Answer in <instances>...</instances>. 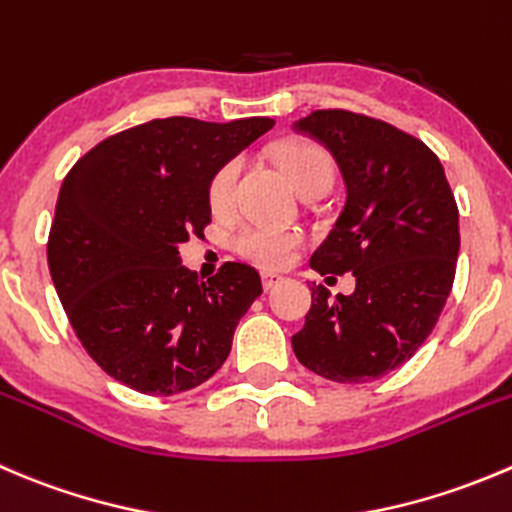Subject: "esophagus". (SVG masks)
Returning <instances> with one entry per match:
<instances>
[{
    "instance_id": "esophagus-1",
    "label": "esophagus",
    "mask_w": 512,
    "mask_h": 512,
    "mask_svg": "<svg viewBox=\"0 0 512 512\" xmlns=\"http://www.w3.org/2000/svg\"><path fill=\"white\" fill-rule=\"evenodd\" d=\"M280 282H282V277L275 275V272H262V287H265L267 292L275 290V287L280 285Z\"/></svg>"
}]
</instances>
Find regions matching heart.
<instances>
[{"mask_svg": "<svg viewBox=\"0 0 512 512\" xmlns=\"http://www.w3.org/2000/svg\"><path fill=\"white\" fill-rule=\"evenodd\" d=\"M282 172L287 180L305 192L312 185H332L335 177V162L322 147L310 145V142H290L277 155ZM240 177V160L222 162L210 177L207 185V200L215 212H227L235 202V185ZM302 245V237L292 230H280V227H260L250 225L242 227L235 237V247L242 257H247L255 265L277 270L295 260L297 250Z\"/></svg>", "mask_w": 512, "mask_h": 512, "instance_id": "b5f03b06", "label": "heart"}]
</instances>
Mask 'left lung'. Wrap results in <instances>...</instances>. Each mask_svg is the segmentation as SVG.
<instances>
[{
	"label": "left lung",
	"mask_w": 512,
	"mask_h": 512,
	"mask_svg": "<svg viewBox=\"0 0 512 512\" xmlns=\"http://www.w3.org/2000/svg\"><path fill=\"white\" fill-rule=\"evenodd\" d=\"M292 130L320 142L345 182V205L310 267L355 277L352 295L312 285L292 350L327 380L370 382L410 360L443 312L460 252L458 205L438 157L393 124L320 109Z\"/></svg>",
	"instance_id": "8db88e82"
}]
</instances>
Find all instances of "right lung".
<instances>
[{
  "label": "right lung",
  "mask_w": 512,
  "mask_h": 512,
  "mask_svg": "<svg viewBox=\"0 0 512 512\" xmlns=\"http://www.w3.org/2000/svg\"><path fill=\"white\" fill-rule=\"evenodd\" d=\"M275 119L167 117L89 150L64 177L47 262L92 360L127 388L177 395L210 380L240 317L262 295L255 267L227 262L200 282L180 245L210 222L207 185Z\"/></svg>",
  "instance_id": "obj_1"
}]
</instances>
